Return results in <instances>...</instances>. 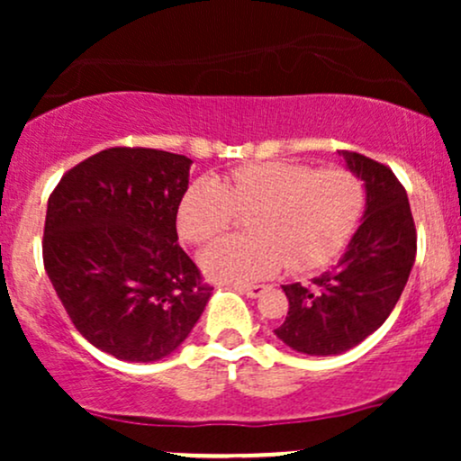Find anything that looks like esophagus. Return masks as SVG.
<instances>
[{
    "label": "esophagus",
    "instance_id": "esophagus-1",
    "mask_svg": "<svg viewBox=\"0 0 461 461\" xmlns=\"http://www.w3.org/2000/svg\"><path fill=\"white\" fill-rule=\"evenodd\" d=\"M236 290H238V293L247 294V297L258 299V297H262L264 293H267L268 285H264V284H247V285H236Z\"/></svg>",
    "mask_w": 461,
    "mask_h": 461
}]
</instances>
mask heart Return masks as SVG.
<instances>
[{
    "instance_id": "heart-1",
    "label": "heart",
    "mask_w": 461,
    "mask_h": 461,
    "mask_svg": "<svg viewBox=\"0 0 461 461\" xmlns=\"http://www.w3.org/2000/svg\"><path fill=\"white\" fill-rule=\"evenodd\" d=\"M366 188L351 168L312 171L297 162H253L223 179H194L177 205V231L203 245L247 216L251 236H227L203 249L199 267L223 284L268 277L288 262L308 273L330 264L345 249L364 214Z\"/></svg>"
}]
</instances>
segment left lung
Instances as JSON below:
<instances>
[{"mask_svg": "<svg viewBox=\"0 0 461 461\" xmlns=\"http://www.w3.org/2000/svg\"><path fill=\"white\" fill-rule=\"evenodd\" d=\"M366 188L362 225L338 267L310 285H282L288 316L275 336L305 356H340L384 325L416 260V227L403 184L385 164L338 151Z\"/></svg>", "mask_w": 461, "mask_h": 461, "instance_id": "8db88e82", "label": "left lung"}]
</instances>
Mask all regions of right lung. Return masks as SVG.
I'll return each instance as SVG.
<instances>
[{
    "label": "right lung",
    "instance_id": "1",
    "mask_svg": "<svg viewBox=\"0 0 461 461\" xmlns=\"http://www.w3.org/2000/svg\"><path fill=\"white\" fill-rule=\"evenodd\" d=\"M190 164L179 153L113 147L65 173L47 201L50 282L76 330L116 359L171 356L212 294L177 245Z\"/></svg>",
    "mask_w": 461,
    "mask_h": 461
}]
</instances>
